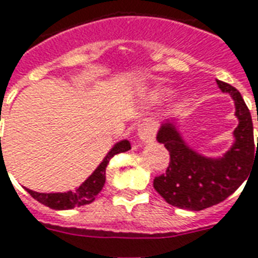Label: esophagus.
I'll return each mask as SVG.
<instances>
[{
	"label": "esophagus",
	"instance_id": "1",
	"mask_svg": "<svg viewBox=\"0 0 258 258\" xmlns=\"http://www.w3.org/2000/svg\"><path fill=\"white\" fill-rule=\"evenodd\" d=\"M137 135H139L140 140L144 142H152L156 136V126H154L153 121L150 119H145L144 122L139 125L137 129Z\"/></svg>",
	"mask_w": 258,
	"mask_h": 258
}]
</instances>
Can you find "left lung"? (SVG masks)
<instances>
[{
	"label": "left lung",
	"instance_id": "8db88e82",
	"mask_svg": "<svg viewBox=\"0 0 258 258\" xmlns=\"http://www.w3.org/2000/svg\"><path fill=\"white\" fill-rule=\"evenodd\" d=\"M218 88L234 100L238 126L234 129V144L220 158L204 157L185 144L172 119L165 121L157 133L170 154L166 172L153 181L154 189L168 204L181 209L203 211L228 199L246 180L253 161L258 158L253 122L240 92L226 82Z\"/></svg>",
	"mask_w": 258,
	"mask_h": 258
}]
</instances>
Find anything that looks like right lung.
Returning a JSON list of instances; mask_svg holds the SVG:
<instances>
[{
  "label": "right lung",
  "instance_id": "add662e5",
  "mask_svg": "<svg viewBox=\"0 0 258 258\" xmlns=\"http://www.w3.org/2000/svg\"><path fill=\"white\" fill-rule=\"evenodd\" d=\"M129 149H131V142L127 140L117 142L116 145L110 149V152L106 154V157L102 160V162L98 165V168L76 190H69L65 191V193H38V191L30 190L26 187V191L38 203L44 204L51 209H55V211H67V209H73L76 207L88 205V204L93 203L96 200V196L104 187L105 178H106L105 177L106 166H108L110 158L114 157L118 153L127 152Z\"/></svg>",
  "mask_w": 258,
  "mask_h": 258
}]
</instances>
